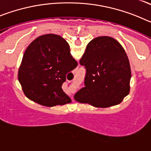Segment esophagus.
<instances>
[{
    "mask_svg": "<svg viewBox=\"0 0 151 151\" xmlns=\"http://www.w3.org/2000/svg\"><path fill=\"white\" fill-rule=\"evenodd\" d=\"M72 99H73V97H72Z\"/></svg>",
    "mask_w": 151,
    "mask_h": 151,
    "instance_id": "1",
    "label": "esophagus"
}]
</instances>
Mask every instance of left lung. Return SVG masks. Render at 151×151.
<instances>
[{
    "label": "left lung",
    "instance_id": "1",
    "mask_svg": "<svg viewBox=\"0 0 151 151\" xmlns=\"http://www.w3.org/2000/svg\"><path fill=\"white\" fill-rule=\"evenodd\" d=\"M86 69L85 87L75 94L81 104L106 108L119 104L130 91L129 58L122 45L109 36H100L88 44L79 61Z\"/></svg>",
    "mask_w": 151,
    "mask_h": 151
}]
</instances>
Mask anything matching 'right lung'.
<instances>
[{
	"mask_svg": "<svg viewBox=\"0 0 151 151\" xmlns=\"http://www.w3.org/2000/svg\"><path fill=\"white\" fill-rule=\"evenodd\" d=\"M78 63L67 41L55 34L41 35L27 47L19 69L18 79L31 101L45 106L70 104L63 91L67 73Z\"/></svg>",
	"mask_w": 151,
	"mask_h": 151,
	"instance_id": "right-lung-1",
	"label": "right lung"
}]
</instances>
